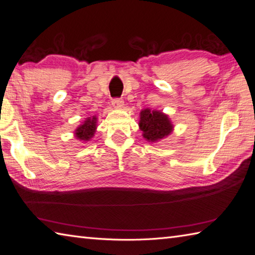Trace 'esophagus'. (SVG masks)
I'll return each instance as SVG.
<instances>
[{"mask_svg":"<svg viewBox=\"0 0 255 255\" xmlns=\"http://www.w3.org/2000/svg\"><path fill=\"white\" fill-rule=\"evenodd\" d=\"M112 106L116 108V109H121V108H123V106H124V103H123V101L121 100V99H113L112 100Z\"/></svg>","mask_w":255,"mask_h":255,"instance_id":"obj_1","label":"esophagus"}]
</instances>
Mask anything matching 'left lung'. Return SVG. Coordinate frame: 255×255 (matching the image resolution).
<instances>
[{
  "mask_svg": "<svg viewBox=\"0 0 255 255\" xmlns=\"http://www.w3.org/2000/svg\"><path fill=\"white\" fill-rule=\"evenodd\" d=\"M138 126L143 131V136L148 142H156L167 136L173 129V126L166 114L159 111H150L149 109H145L141 112Z\"/></svg>",
  "mask_w": 255,
  "mask_h": 255,
  "instance_id": "1",
  "label": "left lung"
}]
</instances>
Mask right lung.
I'll list each match as a JSON object with an SVG mask.
<instances>
[{"instance_id":"obj_1","label":"right lung","mask_w":255,"mask_h":255,"mask_svg":"<svg viewBox=\"0 0 255 255\" xmlns=\"http://www.w3.org/2000/svg\"><path fill=\"white\" fill-rule=\"evenodd\" d=\"M97 118L93 117L92 119H87L85 123L76 129V137L81 139V141H89V139L95 134L97 128Z\"/></svg>"}]
</instances>
